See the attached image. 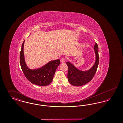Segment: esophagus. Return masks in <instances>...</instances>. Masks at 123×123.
<instances>
[{
  "label": "esophagus",
  "mask_w": 123,
  "mask_h": 123,
  "mask_svg": "<svg viewBox=\"0 0 123 123\" xmlns=\"http://www.w3.org/2000/svg\"><path fill=\"white\" fill-rule=\"evenodd\" d=\"M60 62H61V63H64V62H65V59H64V58H62V59H60Z\"/></svg>",
  "instance_id": "obj_1"
}]
</instances>
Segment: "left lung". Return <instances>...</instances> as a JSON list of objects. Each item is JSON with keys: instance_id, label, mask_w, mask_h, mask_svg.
Masks as SVG:
<instances>
[{"instance_id": "obj_1", "label": "left lung", "mask_w": 123, "mask_h": 123, "mask_svg": "<svg viewBox=\"0 0 123 123\" xmlns=\"http://www.w3.org/2000/svg\"><path fill=\"white\" fill-rule=\"evenodd\" d=\"M94 48L95 53V62L93 67L89 70H79L71 63L69 62H66L68 67V80L71 85L75 86H82L91 81L94 77L98 68L99 60L98 46L96 43H95Z\"/></svg>"}]
</instances>
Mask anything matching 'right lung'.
<instances>
[{"label": "right lung", "instance_id": "right-lung-1", "mask_svg": "<svg viewBox=\"0 0 123 123\" xmlns=\"http://www.w3.org/2000/svg\"><path fill=\"white\" fill-rule=\"evenodd\" d=\"M24 41L22 44L20 53V63L22 70L27 79L33 84L45 86L50 84L53 81L55 72L60 64L59 59L51 61L41 68L31 70L25 63L24 53Z\"/></svg>", "mask_w": 123, "mask_h": 123}]
</instances>
